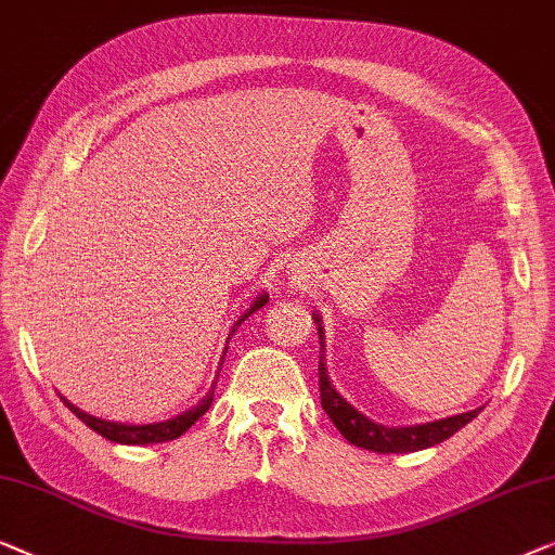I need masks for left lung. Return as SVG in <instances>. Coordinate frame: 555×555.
I'll use <instances>...</instances> for the list:
<instances>
[{"label": "left lung", "instance_id": "8db88e82", "mask_svg": "<svg viewBox=\"0 0 555 555\" xmlns=\"http://www.w3.org/2000/svg\"><path fill=\"white\" fill-rule=\"evenodd\" d=\"M314 324L319 332V345H322V354H319V392H322V408L326 415L332 417V423L337 425V430L345 435L349 442L357 444V448L379 452V455H389V452H417L448 440V437H452L457 430H463L470 420H475L482 412V408H478V410L463 412V415L433 420V423H423V425H402V427L374 423V420L362 415L354 404H349L345 397L337 392V387L332 385L330 372H326V362H324L322 317L314 314Z\"/></svg>", "mask_w": 555, "mask_h": 555}]
</instances>
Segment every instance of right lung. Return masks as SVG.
<instances>
[{
    "instance_id": "obj_1",
    "label": "right lung",
    "mask_w": 555,
    "mask_h": 555,
    "mask_svg": "<svg viewBox=\"0 0 555 555\" xmlns=\"http://www.w3.org/2000/svg\"><path fill=\"white\" fill-rule=\"evenodd\" d=\"M267 301H269V294H259V296H256L251 307H248V309L244 311V314H241V317L236 319V322H233L231 334H236L238 326L244 324L246 319L254 314V311H259L261 307H267ZM231 334H229V339H231ZM225 352H229V347L223 349V357H225ZM223 357H221V364H223ZM218 372H221V366H218ZM218 372H216V382H218ZM216 382H214V385H210L206 397H201V400H198L196 404H193L191 410H185V412H181V415H176V417H170V420H163V423H147V425L111 423V420L95 417V415H90V412L80 410V408H77V404L69 402L67 397L60 395V400L65 402L67 410L73 412V415L80 417L82 423L90 427V430H95L98 435L107 437V440H111V442H118V444H153V442L176 440V437H181L185 430H189V427H191L193 423H196V420H198L201 415H206L208 408H210V402H214Z\"/></svg>"
}]
</instances>
